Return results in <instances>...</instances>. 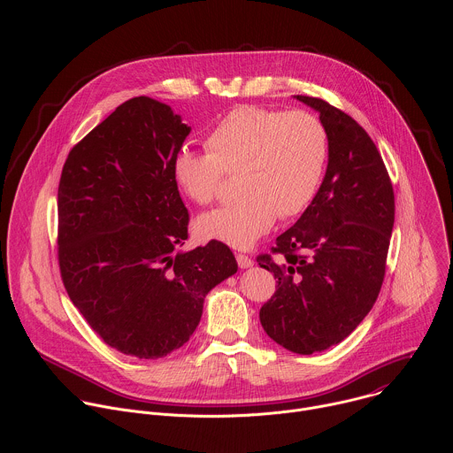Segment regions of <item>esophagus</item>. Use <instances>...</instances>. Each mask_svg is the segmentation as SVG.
I'll use <instances>...</instances> for the list:
<instances>
[{
  "label": "esophagus",
  "mask_w": 453,
  "mask_h": 453,
  "mask_svg": "<svg viewBox=\"0 0 453 453\" xmlns=\"http://www.w3.org/2000/svg\"><path fill=\"white\" fill-rule=\"evenodd\" d=\"M236 262H238V267L240 269H249V267H252L254 265V262L250 260V257L247 256V254H236Z\"/></svg>",
  "instance_id": "obj_1"
}]
</instances>
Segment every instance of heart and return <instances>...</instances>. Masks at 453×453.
Wrapping results in <instances>:
<instances>
[{
	"instance_id": "obj_1",
	"label": "heart",
	"mask_w": 453,
	"mask_h": 453,
	"mask_svg": "<svg viewBox=\"0 0 453 453\" xmlns=\"http://www.w3.org/2000/svg\"><path fill=\"white\" fill-rule=\"evenodd\" d=\"M206 149H182L172 163L173 180L189 201L208 206L226 175L236 173L240 199L201 215L196 231L203 240L247 249L278 215L292 219L311 204L326 173L330 136L308 111L240 105L213 125Z\"/></svg>"
}]
</instances>
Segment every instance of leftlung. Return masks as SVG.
<instances>
[{
    "label": "left lung",
    "mask_w": 453,
    "mask_h": 453,
    "mask_svg": "<svg viewBox=\"0 0 453 453\" xmlns=\"http://www.w3.org/2000/svg\"><path fill=\"white\" fill-rule=\"evenodd\" d=\"M319 112L330 136L326 175L301 219L256 262L278 280L262 306L267 335L299 355L344 341L371 311L385 276L395 191L364 128L328 102L296 95Z\"/></svg>",
    "instance_id": "left-lung-1"
}]
</instances>
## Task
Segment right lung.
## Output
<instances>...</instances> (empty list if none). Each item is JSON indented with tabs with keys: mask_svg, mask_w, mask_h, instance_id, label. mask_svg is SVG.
Segmentation results:
<instances>
[{
	"mask_svg": "<svg viewBox=\"0 0 453 453\" xmlns=\"http://www.w3.org/2000/svg\"><path fill=\"white\" fill-rule=\"evenodd\" d=\"M191 128L149 96L123 102L64 163L58 210L62 283L93 332L138 358L189 341L206 294L238 271L222 242L179 252L189 215L172 175Z\"/></svg>",
	"mask_w": 453,
	"mask_h": 453,
	"instance_id": "add662e5",
	"label": "right lung"
}]
</instances>
